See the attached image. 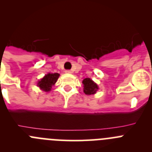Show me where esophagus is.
Masks as SVG:
<instances>
[{
	"instance_id": "esophagus-1",
	"label": "esophagus",
	"mask_w": 152,
	"mask_h": 152,
	"mask_svg": "<svg viewBox=\"0 0 152 152\" xmlns=\"http://www.w3.org/2000/svg\"><path fill=\"white\" fill-rule=\"evenodd\" d=\"M65 73H71L72 72H71V70H69V69H66V71H65Z\"/></svg>"
}]
</instances>
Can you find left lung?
I'll return each instance as SVG.
<instances>
[{
  "label": "left lung",
  "mask_w": 152,
  "mask_h": 152,
  "mask_svg": "<svg viewBox=\"0 0 152 152\" xmlns=\"http://www.w3.org/2000/svg\"><path fill=\"white\" fill-rule=\"evenodd\" d=\"M83 83L84 85V92L86 94L90 95L95 94L97 90L98 89V86L96 83H94L93 81L89 78H86L83 81Z\"/></svg>",
  "instance_id": "1"
}]
</instances>
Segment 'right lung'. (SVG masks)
Segmentation results:
<instances>
[{"label": "right lung", "instance_id": "obj_1", "mask_svg": "<svg viewBox=\"0 0 152 152\" xmlns=\"http://www.w3.org/2000/svg\"><path fill=\"white\" fill-rule=\"evenodd\" d=\"M59 73H48L38 83V86L44 91H49L52 86L55 84L58 79Z\"/></svg>", "mask_w": 152, "mask_h": 152}]
</instances>
